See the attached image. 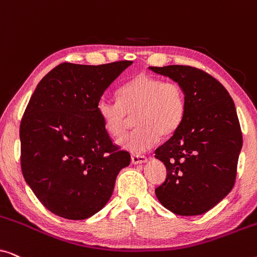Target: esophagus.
Returning <instances> with one entry per match:
<instances>
[{
    "mask_svg": "<svg viewBox=\"0 0 257 257\" xmlns=\"http://www.w3.org/2000/svg\"><path fill=\"white\" fill-rule=\"evenodd\" d=\"M131 161L133 164H143L146 163L147 158L145 156H142V154H132Z\"/></svg>",
    "mask_w": 257,
    "mask_h": 257,
    "instance_id": "34e87169",
    "label": "esophagus"
}]
</instances>
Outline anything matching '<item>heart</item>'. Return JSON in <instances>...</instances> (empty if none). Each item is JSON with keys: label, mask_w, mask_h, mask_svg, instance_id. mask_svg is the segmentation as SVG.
<instances>
[{"label": "heart", "mask_w": 257, "mask_h": 257, "mask_svg": "<svg viewBox=\"0 0 257 257\" xmlns=\"http://www.w3.org/2000/svg\"><path fill=\"white\" fill-rule=\"evenodd\" d=\"M187 101L182 86L174 80H163L139 73L118 91V100L101 98L97 114L108 135L119 138L136 114L135 131L119 140L122 149L143 153L160 137H170L184 120Z\"/></svg>", "instance_id": "1"}]
</instances>
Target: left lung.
<instances>
[{"mask_svg":"<svg viewBox=\"0 0 257 257\" xmlns=\"http://www.w3.org/2000/svg\"><path fill=\"white\" fill-rule=\"evenodd\" d=\"M150 69L180 84L187 101L180 127L154 152L167 170L156 195L172 213L200 215L234 187L242 147L236 108L222 84L201 69L187 65Z\"/></svg>","mask_w":257,"mask_h":257,"instance_id":"1","label":"left lung"}]
</instances>
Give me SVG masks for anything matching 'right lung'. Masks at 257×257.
<instances>
[{
  "label": "right lung",
  "instance_id": "right-lung-1",
  "mask_svg": "<svg viewBox=\"0 0 257 257\" xmlns=\"http://www.w3.org/2000/svg\"><path fill=\"white\" fill-rule=\"evenodd\" d=\"M132 64L62 63L45 75L20 125L21 168L42 205L56 215L84 220L110 200L130 153L115 145L97 114L110 84Z\"/></svg>",
  "mask_w": 257,
  "mask_h": 257
}]
</instances>
